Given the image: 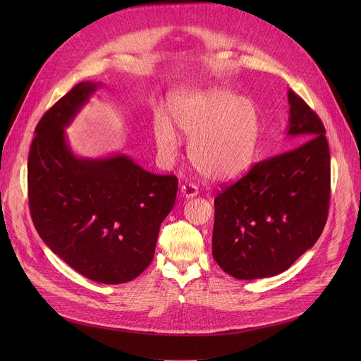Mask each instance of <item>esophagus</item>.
Instances as JSON below:
<instances>
[{"mask_svg": "<svg viewBox=\"0 0 361 361\" xmlns=\"http://www.w3.org/2000/svg\"><path fill=\"white\" fill-rule=\"evenodd\" d=\"M180 193L184 199H192V197L197 196L199 190H197V187L195 184H184V185H181Z\"/></svg>", "mask_w": 361, "mask_h": 361, "instance_id": "obj_1", "label": "esophagus"}]
</instances>
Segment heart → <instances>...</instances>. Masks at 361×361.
<instances>
[{
    "mask_svg": "<svg viewBox=\"0 0 361 361\" xmlns=\"http://www.w3.org/2000/svg\"><path fill=\"white\" fill-rule=\"evenodd\" d=\"M168 117L155 114L154 139L164 161L174 159L177 131L188 140L187 154L199 173L212 181L241 177L253 165L262 123L255 101L225 87L185 89L171 93Z\"/></svg>",
    "mask_w": 361,
    "mask_h": 361,
    "instance_id": "heart-1",
    "label": "heart"
}]
</instances>
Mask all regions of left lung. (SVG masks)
I'll return each instance as SVG.
<instances>
[{"mask_svg": "<svg viewBox=\"0 0 361 361\" xmlns=\"http://www.w3.org/2000/svg\"><path fill=\"white\" fill-rule=\"evenodd\" d=\"M288 104L287 136L297 137L298 146L257 162L214 202L212 255L221 269L237 279L287 271L313 247L326 224L331 197L326 131L293 90Z\"/></svg>", "mask_w": 361, "mask_h": 361, "instance_id": "left-lung-1", "label": "left lung"}]
</instances>
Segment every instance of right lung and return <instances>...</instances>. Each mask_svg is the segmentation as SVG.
Wrapping results in <instances>:
<instances>
[{
    "mask_svg": "<svg viewBox=\"0 0 361 361\" xmlns=\"http://www.w3.org/2000/svg\"><path fill=\"white\" fill-rule=\"evenodd\" d=\"M101 86L75 85L37 123L27 188L33 225L52 253L83 276L114 286L135 279L154 259L178 180L150 174L124 154H74L66 128Z\"/></svg>",
    "mask_w": 361,
    "mask_h": 361,
    "instance_id": "right-lung-1",
    "label": "right lung"
}]
</instances>
